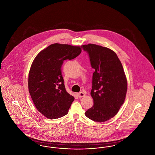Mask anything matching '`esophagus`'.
I'll return each instance as SVG.
<instances>
[{"label": "esophagus", "instance_id": "34e87169", "mask_svg": "<svg viewBox=\"0 0 155 155\" xmlns=\"http://www.w3.org/2000/svg\"><path fill=\"white\" fill-rule=\"evenodd\" d=\"M85 94L84 93H83V92H80V93H78L77 94V96H78L79 97H84V96H85Z\"/></svg>", "mask_w": 155, "mask_h": 155}]
</instances>
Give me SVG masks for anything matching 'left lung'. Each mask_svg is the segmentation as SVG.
Listing matches in <instances>:
<instances>
[{"label":"left lung","instance_id":"8db88e82","mask_svg":"<svg viewBox=\"0 0 155 155\" xmlns=\"http://www.w3.org/2000/svg\"><path fill=\"white\" fill-rule=\"evenodd\" d=\"M81 48L88 54L95 70L91 92L94 105L85 115L94 121L104 122L118 113L125 100L127 81L123 66L116 53L107 48L95 44Z\"/></svg>","mask_w":155,"mask_h":155}]
</instances>
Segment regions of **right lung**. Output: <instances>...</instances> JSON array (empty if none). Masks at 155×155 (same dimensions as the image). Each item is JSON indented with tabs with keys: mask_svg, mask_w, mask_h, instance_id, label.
Returning <instances> with one entry per match:
<instances>
[{
	"mask_svg": "<svg viewBox=\"0 0 155 155\" xmlns=\"http://www.w3.org/2000/svg\"><path fill=\"white\" fill-rule=\"evenodd\" d=\"M81 52L80 46L51 45L34 59L28 75V89L37 110L50 119L65 116L74 97L66 90L61 67Z\"/></svg>",
	"mask_w": 155,
	"mask_h": 155,
	"instance_id": "obj_1",
	"label": "right lung"
}]
</instances>
